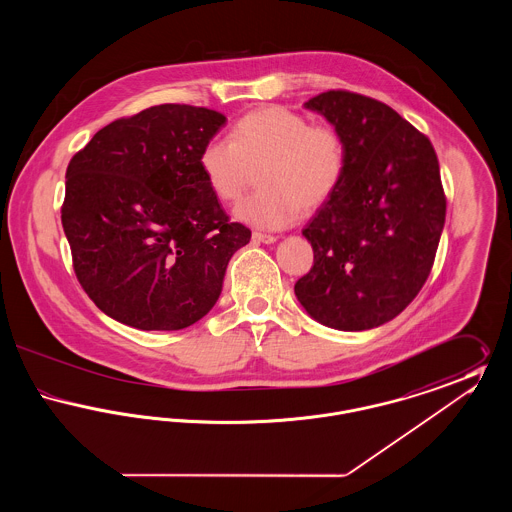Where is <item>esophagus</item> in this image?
<instances>
[{"label": "esophagus", "instance_id": "1", "mask_svg": "<svg viewBox=\"0 0 512 512\" xmlns=\"http://www.w3.org/2000/svg\"><path fill=\"white\" fill-rule=\"evenodd\" d=\"M253 242H257V244H274L276 236L263 234V232H253Z\"/></svg>", "mask_w": 512, "mask_h": 512}]
</instances>
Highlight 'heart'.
Returning <instances> with one entry per match:
<instances>
[{"instance_id":"b5f03b06","label":"heart","mask_w":512,"mask_h":512,"mask_svg":"<svg viewBox=\"0 0 512 512\" xmlns=\"http://www.w3.org/2000/svg\"><path fill=\"white\" fill-rule=\"evenodd\" d=\"M257 172L261 190L236 207L245 224L282 230L301 217L303 209L324 205L340 188L345 149L336 130L311 124L286 107H267L242 117L230 140H211L199 153V169L220 201H236Z\"/></svg>"}]
</instances>
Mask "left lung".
I'll list each match as a JSON object with an SVG mask.
<instances>
[{"instance_id": "1", "label": "left lung", "mask_w": 512, "mask_h": 512, "mask_svg": "<svg viewBox=\"0 0 512 512\" xmlns=\"http://www.w3.org/2000/svg\"><path fill=\"white\" fill-rule=\"evenodd\" d=\"M345 149L340 188L305 226L315 265L295 295L320 324L361 332L397 317L424 286L445 224L430 140L386 103L330 90L309 99Z\"/></svg>"}]
</instances>
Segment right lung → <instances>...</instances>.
Segmentation results:
<instances>
[{
    "label": "right lung",
    "instance_id": "obj_1",
    "mask_svg": "<svg viewBox=\"0 0 512 512\" xmlns=\"http://www.w3.org/2000/svg\"><path fill=\"white\" fill-rule=\"evenodd\" d=\"M224 122L205 107L155 105L71 159L61 222L76 278L107 317L165 332L215 307L228 261L251 240L199 169Z\"/></svg>",
    "mask_w": 512,
    "mask_h": 512
}]
</instances>
